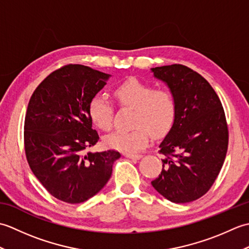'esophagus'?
I'll list each match as a JSON object with an SVG mask.
<instances>
[{
  "mask_svg": "<svg viewBox=\"0 0 249 249\" xmlns=\"http://www.w3.org/2000/svg\"><path fill=\"white\" fill-rule=\"evenodd\" d=\"M124 156L129 158V160H140V158L142 157V155H140V154H128V153L124 154Z\"/></svg>",
  "mask_w": 249,
  "mask_h": 249,
  "instance_id": "esophagus-1",
  "label": "esophagus"
}]
</instances>
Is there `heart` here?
Returning <instances> with one entry per match:
<instances>
[{
    "mask_svg": "<svg viewBox=\"0 0 249 249\" xmlns=\"http://www.w3.org/2000/svg\"><path fill=\"white\" fill-rule=\"evenodd\" d=\"M113 97L121 108L134 110L128 131H114L105 137V144L124 153L138 152L147 144L150 134L162 137L172 128L177 118L178 105L168 89H155L152 84L131 78L114 89ZM113 106L102 94L92 97L89 114L99 129L107 131L112 126Z\"/></svg>",
    "mask_w": 249,
    "mask_h": 249,
    "instance_id": "heart-1",
    "label": "heart"
}]
</instances>
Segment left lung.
<instances>
[{
  "mask_svg": "<svg viewBox=\"0 0 249 249\" xmlns=\"http://www.w3.org/2000/svg\"><path fill=\"white\" fill-rule=\"evenodd\" d=\"M177 99L172 128L160 144L162 170L152 185L174 203L192 202L212 187L224 165L229 133L214 89L192 68L172 64L151 68Z\"/></svg>",
  "mask_w": 249,
  "mask_h": 249,
  "instance_id": "1",
  "label": "left lung"
}]
</instances>
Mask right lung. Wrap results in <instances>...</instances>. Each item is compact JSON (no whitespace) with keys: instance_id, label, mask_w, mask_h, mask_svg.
<instances>
[{"instance_id":"right-lung-1","label":"right lung","mask_w":249,"mask_h":249,"mask_svg":"<svg viewBox=\"0 0 249 249\" xmlns=\"http://www.w3.org/2000/svg\"><path fill=\"white\" fill-rule=\"evenodd\" d=\"M110 75L70 64L44 79L32 94L24 120V150L34 176L53 197L81 203L105 186L118 151L86 152L99 137L92 128L89 100Z\"/></svg>"}]
</instances>
